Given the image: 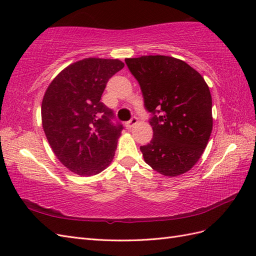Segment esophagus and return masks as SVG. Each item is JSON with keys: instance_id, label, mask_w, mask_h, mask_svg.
Returning a JSON list of instances; mask_svg holds the SVG:
<instances>
[{"instance_id": "esophagus-1", "label": "esophagus", "mask_w": 256, "mask_h": 256, "mask_svg": "<svg viewBox=\"0 0 256 256\" xmlns=\"http://www.w3.org/2000/svg\"><path fill=\"white\" fill-rule=\"evenodd\" d=\"M138 122V118L136 116H132V118L130 120V121H128L126 123H125V126H126V128H133L135 124H136Z\"/></svg>"}]
</instances>
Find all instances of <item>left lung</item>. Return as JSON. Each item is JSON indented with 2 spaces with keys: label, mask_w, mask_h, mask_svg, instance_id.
I'll use <instances>...</instances> for the list:
<instances>
[{
  "label": "left lung",
  "mask_w": 256,
  "mask_h": 256,
  "mask_svg": "<svg viewBox=\"0 0 256 256\" xmlns=\"http://www.w3.org/2000/svg\"><path fill=\"white\" fill-rule=\"evenodd\" d=\"M138 81L152 116L153 138L140 146L144 160L165 176L188 172L202 155L212 131V99L201 74L168 56L125 59Z\"/></svg>",
  "instance_id": "1"
}]
</instances>
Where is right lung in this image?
I'll use <instances>...</instances> for the list:
<instances>
[{
	"mask_svg": "<svg viewBox=\"0 0 256 256\" xmlns=\"http://www.w3.org/2000/svg\"><path fill=\"white\" fill-rule=\"evenodd\" d=\"M118 59L86 58L70 64L48 86L42 103V128L57 158L69 170L96 175L112 162L123 130L101 102Z\"/></svg>",
	"mask_w": 256,
	"mask_h": 256,
	"instance_id": "obj_1",
	"label": "right lung"
}]
</instances>
